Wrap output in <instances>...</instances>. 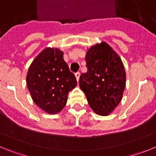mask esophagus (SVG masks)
<instances>
[{"label":"esophagus","mask_w":156,"mask_h":156,"mask_svg":"<svg viewBox=\"0 0 156 156\" xmlns=\"http://www.w3.org/2000/svg\"><path fill=\"white\" fill-rule=\"evenodd\" d=\"M75 76H76V78L77 81L79 82V79H80V73H76L75 74Z\"/></svg>","instance_id":"esophagus-1"}]
</instances>
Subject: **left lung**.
I'll return each mask as SVG.
<instances>
[{
  "label": "left lung",
  "mask_w": 156,
  "mask_h": 156,
  "mask_svg": "<svg viewBox=\"0 0 156 156\" xmlns=\"http://www.w3.org/2000/svg\"><path fill=\"white\" fill-rule=\"evenodd\" d=\"M87 72L80 78V87L95 113L108 115L121 102L126 87V72L119 55L105 41L86 54Z\"/></svg>",
  "instance_id": "8db88e82"
}]
</instances>
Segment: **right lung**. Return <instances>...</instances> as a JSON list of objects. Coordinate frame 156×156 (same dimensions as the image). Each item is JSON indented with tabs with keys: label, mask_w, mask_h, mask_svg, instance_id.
I'll list each match as a JSON object with an SVG mask.
<instances>
[{
	"label": "right lung",
	"mask_w": 156,
	"mask_h": 156,
	"mask_svg": "<svg viewBox=\"0 0 156 156\" xmlns=\"http://www.w3.org/2000/svg\"><path fill=\"white\" fill-rule=\"evenodd\" d=\"M63 55L58 48H44L27 72V85L32 99L48 114L60 112L67 103L69 92L77 85Z\"/></svg>",
	"instance_id": "add662e5"
}]
</instances>
